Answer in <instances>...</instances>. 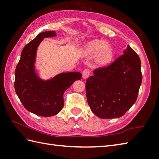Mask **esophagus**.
Instances as JSON below:
<instances>
[{"instance_id": "34e87169", "label": "esophagus", "mask_w": 159, "mask_h": 159, "mask_svg": "<svg viewBox=\"0 0 159 159\" xmlns=\"http://www.w3.org/2000/svg\"><path fill=\"white\" fill-rule=\"evenodd\" d=\"M90 75V70L89 69H85L84 70L82 73V76L84 79H87Z\"/></svg>"}]
</instances>
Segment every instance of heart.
I'll return each instance as SVG.
<instances>
[{
  "label": "heart",
  "mask_w": 159,
  "mask_h": 159,
  "mask_svg": "<svg viewBox=\"0 0 159 159\" xmlns=\"http://www.w3.org/2000/svg\"><path fill=\"white\" fill-rule=\"evenodd\" d=\"M84 56H91L95 54L96 64L104 66L112 60L113 51L111 46L101 40H93L86 43L81 49Z\"/></svg>",
  "instance_id": "1"
}]
</instances>
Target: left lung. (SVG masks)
<instances>
[{
    "mask_svg": "<svg viewBox=\"0 0 159 159\" xmlns=\"http://www.w3.org/2000/svg\"><path fill=\"white\" fill-rule=\"evenodd\" d=\"M107 67L93 71L86 80L88 103L101 119L121 117L135 103L142 82L141 60L127 46Z\"/></svg>",
    "mask_w": 159,
    "mask_h": 159,
    "instance_id": "8db88e82",
    "label": "left lung"
}]
</instances>
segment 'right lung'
<instances>
[{"mask_svg": "<svg viewBox=\"0 0 159 159\" xmlns=\"http://www.w3.org/2000/svg\"><path fill=\"white\" fill-rule=\"evenodd\" d=\"M56 36L55 31L40 33L24 48L15 70L14 89L18 97L26 110L38 116L58 113L64 107L65 91L81 78L77 71L61 73L47 80L38 76L34 65L38 47L44 38Z\"/></svg>", "mask_w": 159, "mask_h": 159, "instance_id": "obj_1", "label": "right lung"}]
</instances>
